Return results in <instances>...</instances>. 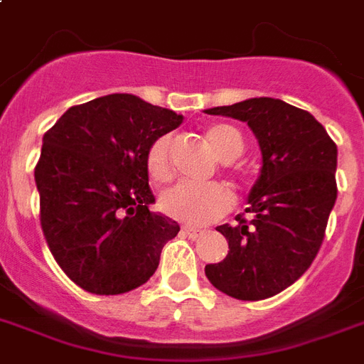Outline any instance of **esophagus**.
Here are the masks:
<instances>
[{
  "mask_svg": "<svg viewBox=\"0 0 364 364\" xmlns=\"http://www.w3.org/2000/svg\"><path fill=\"white\" fill-rule=\"evenodd\" d=\"M182 232H184L186 236H188V238L197 240V238H200V236H203L204 230H200V229H193V227H184V229H182Z\"/></svg>",
  "mask_w": 364,
  "mask_h": 364,
  "instance_id": "34e87169",
  "label": "esophagus"
}]
</instances>
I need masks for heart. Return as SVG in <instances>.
<instances>
[{
  "label": "heart",
  "mask_w": 364,
  "mask_h": 364,
  "mask_svg": "<svg viewBox=\"0 0 364 364\" xmlns=\"http://www.w3.org/2000/svg\"><path fill=\"white\" fill-rule=\"evenodd\" d=\"M206 139L223 161H232L242 154L243 139L240 132L232 126H210L206 130ZM171 146H173V137L169 134L160 135L150 143L146 150L145 167L152 182L164 184L173 178ZM232 203L230 189L219 182H206V184L178 182L160 195V208L165 215L195 227L221 219L232 208Z\"/></svg>",
  "instance_id": "1"
}]
</instances>
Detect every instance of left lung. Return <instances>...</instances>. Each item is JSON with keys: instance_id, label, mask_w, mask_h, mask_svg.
<instances>
[{"instance_id": "obj_1", "label": "left lung", "mask_w": 364, "mask_h": 364, "mask_svg": "<svg viewBox=\"0 0 364 364\" xmlns=\"http://www.w3.org/2000/svg\"><path fill=\"white\" fill-rule=\"evenodd\" d=\"M247 122L262 150L249 195V218L219 225L229 255L204 273L223 294L260 301L283 292L316 258L337 200V145L305 109L277 98H251L206 109Z\"/></svg>"}]
</instances>
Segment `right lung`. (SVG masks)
<instances>
[{
  "label": "right lung",
  "mask_w": 364,
  "mask_h": 364,
  "mask_svg": "<svg viewBox=\"0 0 364 364\" xmlns=\"http://www.w3.org/2000/svg\"><path fill=\"white\" fill-rule=\"evenodd\" d=\"M180 122L134 95H107L72 106L42 137V232L59 268L87 292L117 296L145 284L178 234L176 221L149 210L145 158Z\"/></svg>",
  "instance_id": "obj_1"
}]
</instances>
